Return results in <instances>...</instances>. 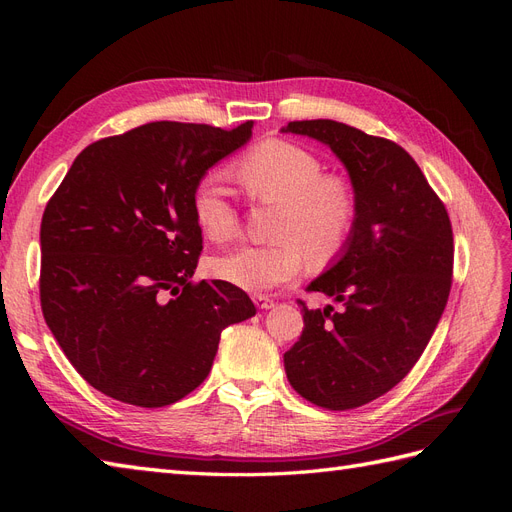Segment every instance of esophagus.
<instances>
[{
  "instance_id": "1",
  "label": "esophagus",
  "mask_w": 512,
  "mask_h": 512,
  "mask_svg": "<svg viewBox=\"0 0 512 512\" xmlns=\"http://www.w3.org/2000/svg\"><path fill=\"white\" fill-rule=\"evenodd\" d=\"M254 303L258 305V309H271L275 305V301L271 297H265V294H256Z\"/></svg>"
}]
</instances>
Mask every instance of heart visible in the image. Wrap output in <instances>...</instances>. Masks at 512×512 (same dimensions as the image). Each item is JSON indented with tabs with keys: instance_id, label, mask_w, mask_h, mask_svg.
<instances>
[{
	"instance_id": "heart-1",
	"label": "heart",
	"mask_w": 512,
	"mask_h": 512,
	"mask_svg": "<svg viewBox=\"0 0 512 512\" xmlns=\"http://www.w3.org/2000/svg\"><path fill=\"white\" fill-rule=\"evenodd\" d=\"M235 177L254 200L275 203L271 237L211 260V273L250 292L271 290L299 275L305 256L327 262L350 239L359 218V196L342 173H324L316 153L284 138H265L235 162ZM198 228L213 243L239 232V209L218 175L198 179L192 192Z\"/></svg>"
}]
</instances>
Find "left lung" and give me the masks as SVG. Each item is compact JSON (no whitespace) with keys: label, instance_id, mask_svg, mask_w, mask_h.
Returning <instances> with one entry per match:
<instances>
[{"label":"left lung","instance_id":"1","mask_svg":"<svg viewBox=\"0 0 512 512\" xmlns=\"http://www.w3.org/2000/svg\"><path fill=\"white\" fill-rule=\"evenodd\" d=\"M286 132L327 143L348 168L359 218L342 258L307 286L342 303L309 309L284 354L292 389L344 412L389 393L421 359L453 284V226L410 153L331 119L290 121Z\"/></svg>","mask_w":512,"mask_h":512}]
</instances>
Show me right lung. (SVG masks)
Segmentation results:
<instances>
[{"instance_id":"right-lung-1","label":"right lung","mask_w":512,"mask_h":512,"mask_svg":"<svg viewBox=\"0 0 512 512\" xmlns=\"http://www.w3.org/2000/svg\"><path fill=\"white\" fill-rule=\"evenodd\" d=\"M254 121H151L85 147L42 213L40 305L72 367L117 401L175 404L203 382L220 335L256 307L222 280L194 282L203 230L192 192Z\"/></svg>"}]
</instances>
